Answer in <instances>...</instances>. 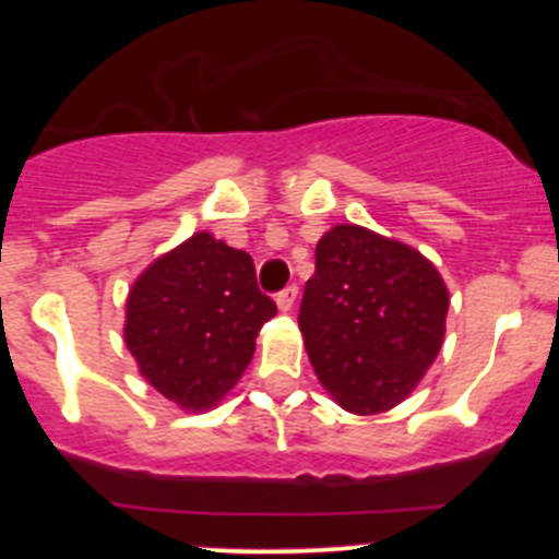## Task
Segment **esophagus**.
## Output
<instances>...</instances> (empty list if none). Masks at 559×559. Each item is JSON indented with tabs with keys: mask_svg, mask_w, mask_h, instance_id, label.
<instances>
[{
	"mask_svg": "<svg viewBox=\"0 0 559 559\" xmlns=\"http://www.w3.org/2000/svg\"><path fill=\"white\" fill-rule=\"evenodd\" d=\"M275 302H278V308L281 311H292V308H295V302H297V286H286L284 292H281L278 297H275Z\"/></svg>",
	"mask_w": 559,
	"mask_h": 559,
	"instance_id": "1",
	"label": "esophagus"
}]
</instances>
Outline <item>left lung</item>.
<instances>
[{"label":"left lung","instance_id":"obj_1","mask_svg":"<svg viewBox=\"0 0 559 559\" xmlns=\"http://www.w3.org/2000/svg\"><path fill=\"white\" fill-rule=\"evenodd\" d=\"M447 313V284L416 248L359 224H337L316 243L300 332L321 386L348 414H384L419 386Z\"/></svg>","mask_w":559,"mask_h":559}]
</instances>
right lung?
<instances>
[{
    "label": "right lung",
    "mask_w": 559,
    "mask_h": 559,
    "mask_svg": "<svg viewBox=\"0 0 559 559\" xmlns=\"http://www.w3.org/2000/svg\"><path fill=\"white\" fill-rule=\"evenodd\" d=\"M275 311L246 251L194 233L138 275L123 343L156 392L180 411L202 414L238 384Z\"/></svg>",
    "instance_id": "add662e5"
}]
</instances>
